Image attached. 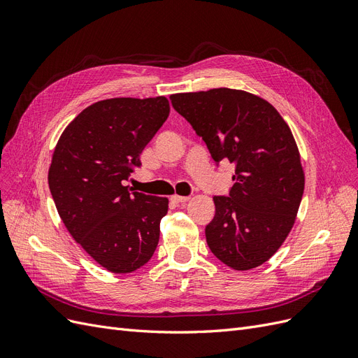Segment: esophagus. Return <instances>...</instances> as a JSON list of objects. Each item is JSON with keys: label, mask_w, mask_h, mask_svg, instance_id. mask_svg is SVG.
<instances>
[{"label": "esophagus", "mask_w": 358, "mask_h": 358, "mask_svg": "<svg viewBox=\"0 0 358 358\" xmlns=\"http://www.w3.org/2000/svg\"><path fill=\"white\" fill-rule=\"evenodd\" d=\"M189 200V197H187V196H171V201H175V203H178V204H182V203H187Z\"/></svg>", "instance_id": "obj_1"}]
</instances>
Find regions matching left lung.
<instances>
[{
	"label": "left lung",
	"mask_w": 358,
	"mask_h": 358,
	"mask_svg": "<svg viewBox=\"0 0 358 358\" xmlns=\"http://www.w3.org/2000/svg\"><path fill=\"white\" fill-rule=\"evenodd\" d=\"M215 162L236 166L230 197H213L206 225L213 255L234 270L266 263L296 222L305 189L300 152L288 124L267 100L242 90L170 95Z\"/></svg>",
	"instance_id": "left-lung-1"
}]
</instances>
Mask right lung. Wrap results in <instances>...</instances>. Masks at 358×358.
Returning <instances> with one entry per match:
<instances>
[{
    "instance_id": "right-lung-1",
    "label": "right lung",
    "mask_w": 358,
    "mask_h": 358,
    "mask_svg": "<svg viewBox=\"0 0 358 358\" xmlns=\"http://www.w3.org/2000/svg\"><path fill=\"white\" fill-rule=\"evenodd\" d=\"M166 96H119L83 109L64 129L48 182L73 239L112 273H131L154 255L169 199L131 191L124 180L166 122Z\"/></svg>"
}]
</instances>
